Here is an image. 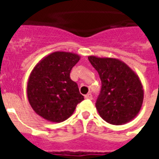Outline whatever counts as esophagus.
Wrapping results in <instances>:
<instances>
[{"instance_id": "34e87169", "label": "esophagus", "mask_w": 159, "mask_h": 159, "mask_svg": "<svg viewBox=\"0 0 159 159\" xmlns=\"http://www.w3.org/2000/svg\"><path fill=\"white\" fill-rule=\"evenodd\" d=\"M85 98H86V99H89V100H92V99H93V96H92L91 93H87L86 95H85Z\"/></svg>"}]
</instances>
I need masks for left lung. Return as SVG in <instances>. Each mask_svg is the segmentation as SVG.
I'll return each mask as SVG.
<instances>
[{
  "instance_id": "1",
  "label": "left lung",
  "mask_w": 159,
  "mask_h": 159,
  "mask_svg": "<svg viewBox=\"0 0 159 159\" xmlns=\"http://www.w3.org/2000/svg\"><path fill=\"white\" fill-rule=\"evenodd\" d=\"M89 60L101 80L96 109L106 122L122 125L140 112L144 99L143 86L136 73L115 58L89 56Z\"/></svg>"
}]
</instances>
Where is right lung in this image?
<instances>
[{"label": "right lung", "instance_id": "add662e5", "mask_svg": "<svg viewBox=\"0 0 159 159\" xmlns=\"http://www.w3.org/2000/svg\"><path fill=\"white\" fill-rule=\"evenodd\" d=\"M80 56L57 51L42 58L34 67L27 83V97L34 111L52 123L69 118L84 99L70 77Z\"/></svg>", "mask_w": 159, "mask_h": 159}]
</instances>
